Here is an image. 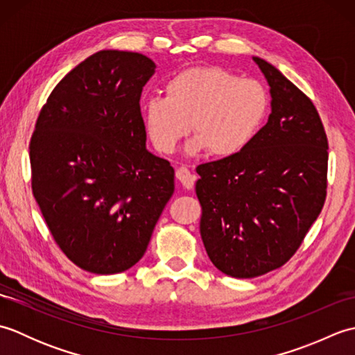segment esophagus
I'll return each mask as SVG.
<instances>
[{
	"label": "esophagus",
	"instance_id": "34e87169",
	"mask_svg": "<svg viewBox=\"0 0 355 355\" xmlns=\"http://www.w3.org/2000/svg\"><path fill=\"white\" fill-rule=\"evenodd\" d=\"M175 177L178 178V182L186 187V189H192L193 187L195 175L186 168V166H180V168L175 171Z\"/></svg>",
	"mask_w": 355,
	"mask_h": 355
}]
</instances>
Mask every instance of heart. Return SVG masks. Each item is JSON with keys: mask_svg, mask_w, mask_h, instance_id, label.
Instances as JSON below:
<instances>
[{"mask_svg": "<svg viewBox=\"0 0 355 355\" xmlns=\"http://www.w3.org/2000/svg\"><path fill=\"white\" fill-rule=\"evenodd\" d=\"M267 110L268 94L259 80L220 67H195L166 82L164 99H149L141 114L160 153H173L192 128L187 153L207 149L215 157H229L250 143Z\"/></svg>", "mask_w": 355, "mask_h": 355, "instance_id": "b5f03b06", "label": "heart"}]
</instances>
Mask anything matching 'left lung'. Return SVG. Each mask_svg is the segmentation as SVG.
<instances>
[{
    "mask_svg": "<svg viewBox=\"0 0 355 355\" xmlns=\"http://www.w3.org/2000/svg\"><path fill=\"white\" fill-rule=\"evenodd\" d=\"M271 114L239 153L200 164V233L214 266L250 279L282 267L327 198L328 139L318 110L276 67L253 58Z\"/></svg>",
    "mask_w": 355,
    "mask_h": 355,
    "instance_id": "1",
    "label": "left lung"
}]
</instances>
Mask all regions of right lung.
Masks as SVG:
<instances>
[{
  "label": "right lung",
  "mask_w": 355,
  "mask_h": 355,
  "mask_svg": "<svg viewBox=\"0 0 355 355\" xmlns=\"http://www.w3.org/2000/svg\"><path fill=\"white\" fill-rule=\"evenodd\" d=\"M155 64L102 50L49 96L30 140L32 191L67 258L96 275L135 266L173 193V168L146 149L140 96Z\"/></svg>",
  "instance_id": "1"
}]
</instances>
